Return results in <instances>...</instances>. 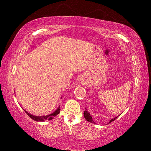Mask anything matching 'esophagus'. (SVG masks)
<instances>
[{"instance_id":"1","label":"esophagus","mask_w":151,"mask_h":151,"mask_svg":"<svg viewBox=\"0 0 151 151\" xmlns=\"http://www.w3.org/2000/svg\"><path fill=\"white\" fill-rule=\"evenodd\" d=\"M79 83H81V84L82 85H85L86 84V81L84 79H80L79 81Z\"/></svg>"}]
</instances>
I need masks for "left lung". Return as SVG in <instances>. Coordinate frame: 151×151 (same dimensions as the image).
<instances>
[{
    "label": "left lung",
    "instance_id": "1",
    "mask_svg": "<svg viewBox=\"0 0 151 151\" xmlns=\"http://www.w3.org/2000/svg\"><path fill=\"white\" fill-rule=\"evenodd\" d=\"M85 109H86V110H84V118H85V119H86L87 121H88V122H90V123H94V124H95V122L93 121V118H92V116H91V115H90V113L88 111V109H87L86 108H85ZM118 117V116H116V117H115V118H113V119H111V120H109V123H107V124H109V123H111L113 121L116 120Z\"/></svg>",
    "mask_w": 151,
    "mask_h": 151
}]
</instances>
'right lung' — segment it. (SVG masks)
Listing matches in <instances>:
<instances>
[{
    "label": "right lung",
    "instance_id": "add662e5",
    "mask_svg": "<svg viewBox=\"0 0 151 151\" xmlns=\"http://www.w3.org/2000/svg\"><path fill=\"white\" fill-rule=\"evenodd\" d=\"M62 98V96L61 97V98ZM60 106L59 105V106L57 108V109H56L55 111L54 112L52 113L51 114H49L48 115H45V116H35V115H33L29 113L28 111H26V110H24V111L26 113L27 115H28L31 119H33V120L36 121V122H45V120H51L52 119H53L54 117H55L58 114L60 113Z\"/></svg>",
    "mask_w": 151,
    "mask_h": 151
}]
</instances>
